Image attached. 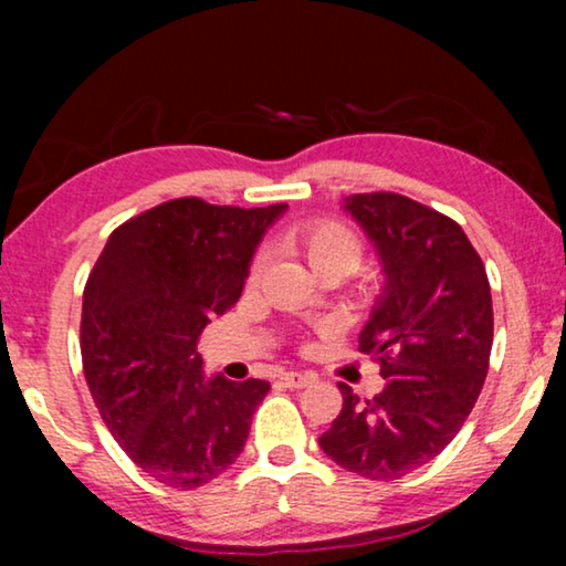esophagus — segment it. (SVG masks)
<instances>
[{
  "instance_id": "1",
  "label": "esophagus",
  "mask_w": 566,
  "mask_h": 566,
  "mask_svg": "<svg viewBox=\"0 0 566 566\" xmlns=\"http://www.w3.org/2000/svg\"><path fill=\"white\" fill-rule=\"evenodd\" d=\"M281 381L289 386V389H304V386L316 381V376L314 374H301V370H289V374L281 376Z\"/></svg>"
}]
</instances>
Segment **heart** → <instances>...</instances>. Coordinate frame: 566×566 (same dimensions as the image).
Returning a JSON list of instances; mask_svg holds the SVG:
<instances>
[{
	"label": "heart",
	"mask_w": 566,
	"mask_h": 566,
	"mask_svg": "<svg viewBox=\"0 0 566 566\" xmlns=\"http://www.w3.org/2000/svg\"><path fill=\"white\" fill-rule=\"evenodd\" d=\"M291 242L296 250L312 262L316 273H350L363 260V239L353 227L343 221H306L291 229ZM268 254L258 250L247 265V285H258L265 273Z\"/></svg>",
	"instance_id": "b5f03b06"
}]
</instances>
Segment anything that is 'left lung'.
<instances>
[{
  "label": "left lung",
  "instance_id": "1",
  "mask_svg": "<svg viewBox=\"0 0 566 566\" xmlns=\"http://www.w3.org/2000/svg\"><path fill=\"white\" fill-rule=\"evenodd\" d=\"M381 254L386 289L358 337L386 386L360 399L339 384L343 409L319 438L337 467L391 482L424 467L463 428L492 353L484 262L453 219L399 192L345 198Z\"/></svg>",
  "mask_w": 566,
  "mask_h": 566
}]
</instances>
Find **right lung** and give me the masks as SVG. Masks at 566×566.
I'll list each match as a JSON object with an SVG mask.
<instances>
[{
  "label": "right lung",
  "mask_w": 566,
  "mask_h": 566,
  "mask_svg": "<svg viewBox=\"0 0 566 566\" xmlns=\"http://www.w3.org/2000/svg\"><path fill=\"white\" fill-rule=\"evenodd\" d=\"M285 203L175 198L120 223L84 285L82 368L128 459L196 490L239 459L268 381L203 378L200 332L242 296L252 252Z\"/></svg>",
  "instance_id": "right-lung-1"
}]
</instances>
